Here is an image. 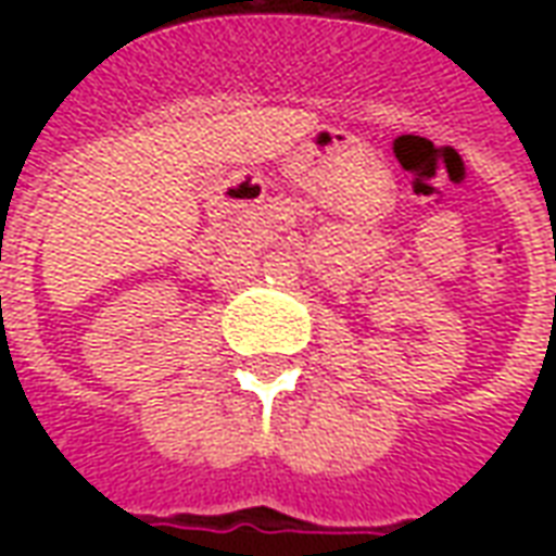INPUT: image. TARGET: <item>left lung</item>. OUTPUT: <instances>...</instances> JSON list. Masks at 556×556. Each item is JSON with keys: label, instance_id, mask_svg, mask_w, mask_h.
<instances>
[{"label": "left lung", "instance_id": "1", "mask_svg": "<svg viewBox=\"0 0 556 556\" xmlns=\"http://www.w3.org/2000/svg\"><path fill=\"white\" fill-rule=\"evenodd\" d=\"M554 301H556V298H554Z\"/></svg>", "mask_w": 556, "mask_h": 556}]
</instances>
